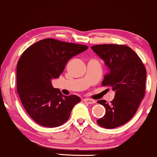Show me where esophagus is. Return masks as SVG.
Here are the masks:
<instances>
[{
    "label": "esophagus",
    "instance_id": "1",
    "mask_svg": "<svg viewBox=\"0 0 157 157\" xmlns=\"http://www.w3.org/2000/svg\"><path fill=\"white\" fill-rule=\"evenodd\" d=\"M84 102H86V103H87V104H94V103H96V101L91 99V98H84Z\"/></svg>",
    "mask_w": 157,
    "mask_h": 157
}]
</instances>
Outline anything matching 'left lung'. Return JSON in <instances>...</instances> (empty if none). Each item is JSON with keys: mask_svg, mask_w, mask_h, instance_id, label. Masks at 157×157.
<instances>
[{"mask_svg": "<svg viewBox=\"0 0 157 157\" xmlns=\"http://www.w3.org/2000/svg\"><path fill=\"white\" fill-rule=\"evenodd\" d=\"M91 49L108 70L101 84L110 86L115 92L110 104L106 100L97 101L105 107L106 113L96 121L108 129L123 125L134 116L145 96V66L134 51L125 45L100 44Z\"/></svg>", "mask_w": 157, "mask_h": 157, "instance_id": "left-lung-1", "label": "left lung"}]
</instances>
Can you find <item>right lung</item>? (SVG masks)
<instances>
[{
    "label": "right lung",
    "instance_id": "1",
    "mask_svg": "<svg viewBox=\"0 0 157 157\" xmlns=\"http://www.w3.org/2000/svg\"><path fill=\"white\" fill-rule=\"evenodd\" d=\"M86 45L47 38L31 45L17 64V90L29 116L40 125L56 128L69 119L81 98L64 96L52 85L68 61L87 50Z\"/></svg>",
    "mask_w": 157,
    "mask_h": 157
}]
</instances>
